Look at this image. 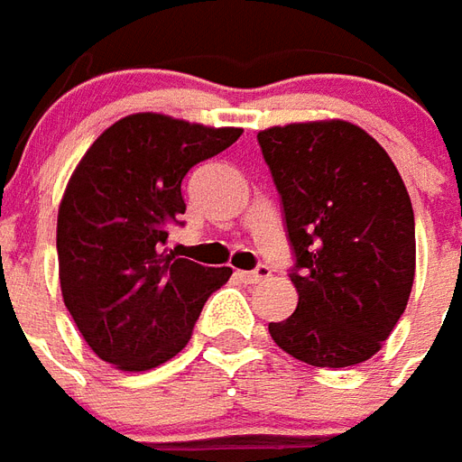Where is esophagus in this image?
Returning <instances> with one entry per match:
<instances>
[{"instance_id": "34e87169", "label": "esophagus", "mask_w": 462, "mask_h": 462, "mask_svg": "<svg viewBox=\"0 0 462 462\" xmlns=\"http://www.w3.org/2000/svg\"><path fill=\"white\" fill-rule=\"evenodd\" d=\"M235 274H237V279L245 283H259L262 279L269 276V266H257L254 272H235Z\"/></svg>"}]
</instances>
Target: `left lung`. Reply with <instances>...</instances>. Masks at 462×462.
<instances>
[{"instance_id":"8db88e82","label":"left lung","mask_w":462,"mask_h":462,"mask_svg":"<svg viewBox=\"0 0 462 462\" xmlns=\"http://www.w3.org/2000/svg\"><path fill=\"white\" fill-rule=\"evenodd\" d=\"M282 196L299 306L269 323L274 343L313 367L370 360L406 309L416 269L409 193L365 129L330 119L259 132Z\"/></svg>"}]
</instances>
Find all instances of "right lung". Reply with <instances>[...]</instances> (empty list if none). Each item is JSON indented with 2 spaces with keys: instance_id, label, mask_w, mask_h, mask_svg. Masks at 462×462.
Segmentation results:
<instances>
[{
  "instance_id": "obj_1",
  "label": "right lung",
  "mask_w": 462,
  "mask_h": 462,
  "mask_svg": "<svg viewBox=\"0 0 462 462\" xmlns=\"http://www.w3.org/2000/svg\"><path fill=\"white\" fill-rule=\"evenodd\" d=\"M240 134L142 112L105 129L78 163L58 210V269L66 309L100 360L125 372L163 365L230 279V266L166 254L163 245L171 225H183L188 171Z\"/></svg>"
}]
</instances>
